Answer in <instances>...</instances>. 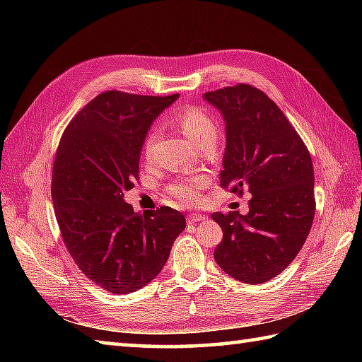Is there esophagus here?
Returning <instances> with one entry per match:
<instances>
[{"label": "esophagus", "instance_id": "34e87169", "mask_svg": "<svg viewBox=\"0 0 362 362\" xmlns=\"http://www.w3.org/2000/svg\"><path fill=\"white\" fill-rule=\"evenodd\" d=\"M205 219V216H202V214H188L187 216V221H188V224H197V222H201V221H204Z\"/></svg>", "mask_w": 362, "mask_h": 362}]
</instances>
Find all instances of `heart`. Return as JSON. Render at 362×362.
<instances>
[{
	"mask_svg": "<svg viewBox=\"0 0 362 362\" xmlns=\"http://www.w3.org/2000/svg\"><path fill=\"white\" fill-rule=\"evenodd\" d=\"M174 124L179 127L180 132L187 140L194 144L196 148L206 141H216L218 136V127L214 124V121L209 117V115L204 113L202 110L194 109V107H188V109H183L175 115ZM152 143V135L146 138L144 141V152L148 153L151 149ZM205 185L204 177H193V179H183L174 182L171 187H169V193L177 201L191 204L194 202L201 193L202 187Z\"/></svg>",
	"mask_w": 362,
	"mask_h": 362,
	"instance_id": "obj_1",
	"label": "heart"
}]
</instances>
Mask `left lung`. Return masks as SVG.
Wrapping results in <instances>:
<instances>
[{"instance_id":"1","label":"left lung","mask_w":362,"mask_h":362,"mask_svg":"<svg viewBox=\"0 0 362 362\" xmlns=\"http://www.w3.org/2000/svg\"><path fill=\"white\" fill-rule=\"evenodd\" d=\"M202 98L226 124L221 187L252 194L247 214H211L224 233L214 261L235 280L264 283L292 263L311 230L316 211L311 156L261 90L240 83Z\"/></svg>"}]
</instances>
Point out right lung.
<instances>
[{
    "mask_svg": "<svg viewBox=\"0 0 362 362\" xmlns=\"http://www.w3.org/2000/svg\"><path fill=\"white\" fill-rule=\"evenodd\" d=\"M177 98L105 91L76 115L59 144L51 196L60 232L81 271L113 294L156 279L187 227L169 206L138 214L124 201L151 126Z\"/></svg>",
    "mask_w": 362,
    "mask_h": 362,
    "instance_id": "1",
    "label": "right lung"
}]
</instances>
